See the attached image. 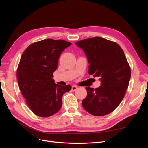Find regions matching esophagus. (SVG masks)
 Returning a JSON list of instances; mask_svg holds the SVG:
<instances>
[{"label": "esophagus", "mask_w": 148, "mask_h": 148, "mask_svg": "<svg viewBox=\"0 0 148 148\" xmlns=\"http://www.w3.org/2000/svg\"><path fill=\"white\" fill-rule=\"evenodd\" d=\"M77 89H78V87L77 86H75V85H73V86H71V90L73 91H75V90H77Z\"/></svg>", "instance_id": "obj_1"}]
</instances>
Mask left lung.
<instances>
[{
	"instance_id": "left-lung-1",
	"label": "left lung",
	"mask_w": 148,
	"mask_h": 148,
	"mask_svg": "<svg viewBox=\"0 0 148 148\" xmlns=\"http://www.w3.org/2000/svg\"><path fill=\"white\" fill-rule=\"evenodd\" d=\"M75 44L87 57L89 74L101 77L99 88L86 87L87 96L82 101L83 108L95 116L109 114L122 102L130 79L131 69L124 52L116 42L101 37Z\"/></svg>"
}]
</instances>
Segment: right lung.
I'll return each mask as SVG.
<instances>
[{
	"label": "right lung",
	"mask_w": 148,
	"mask_h": 148,
	"mask_svg": "<svg viewBox=\"0 0 148 148\" xmlns=\"http://www.w3.org/2000/svg\"><path fill=\"white\" fill-rule=\"evenodd\" d=\"M71 44L62 39H44L30 44L21 57L16 71L18 86L29 109L39 117L57 113L62 96L71 90L70 85L61 86L53 79L60 54Z\"/></svg>",
	"instance_id": "add662e5"
}]
</instances>
